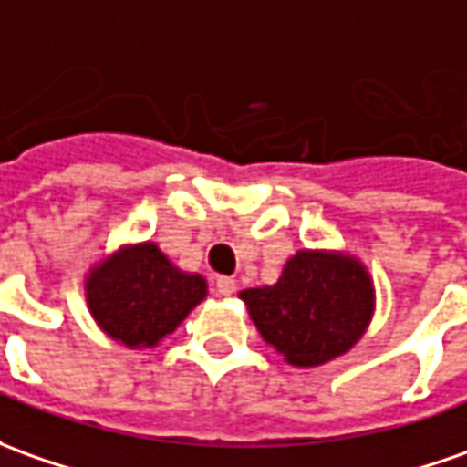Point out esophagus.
Here are the masks:
<instances>
[{"instance_id": "1", "label": "esophagus", "mask_w": 467, "mask_h": 467, "mask_svg": "<svg viewBox=\"0 0 467 467\" xmlns=\"http://www.w3.org/2000/svg\"><path fill=\"white\" fill-rule=\"evenodd\" d=\"M234 291H237L234 278H230V275H220V278H217V294H220V296H233Z\"/></svg>"}]
</instances>
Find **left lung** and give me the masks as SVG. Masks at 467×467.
Here are the masks:
<instances>
[{"instance_id": "obj_1", "label": "left lung", "mask_w": 467, "mask_h": 467, "mask_svg": "<svg viewBox=\"0 0 467 467\" xmlns=\"http://www.w3.org/2000/svg\"><path fill=\"white\" fill-rule=\"evenodd\" d=\"M263 340L296 368L345 355L370 325L376 294L353 255L299 250L274 286L240 291Z\"/></svg>"}]
</instances>
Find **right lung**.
I'll list each match as a JSON object with an SVG mask.
<instances>
[{"instance_id": "add662e5", "label": "right lung", "mask_w": 467, "mask_h": 467, "mask_svg": "<svg viewBox=\"0 0 467 467\" xmlns=\"http://www.w3.org/2000/svg\"><path fill=\"white\" fill-rule=\"evenodd\" d=\"M207 296V281L179 271L155 243L119 247L87 275L97 325L127 348H155Z\"/></svg>"}]
</instances>
